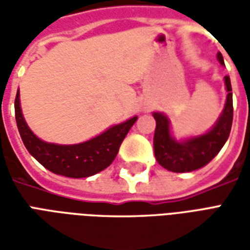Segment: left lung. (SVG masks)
Masks as SVG:
<instances>
[{"instance_id": "8db88e82", "label": "left lung", "mask_w": 250, "mask_h": 250, "mask_svg": "<svg viewBox=\"0 0 250 250\" xmlns=\"http://www.w3.org/2000/svg\"><path fill=\"white\" fill-rule=\"evenodd\" d=\"M218 62L224 65V57L217 53ZM226 85V103L214 127L204 135L177 141L170 132V122L166 115L154 112L157 122L154 134V154L162 167L173 173H188L204 167L220 152L230 134L233 123V95L229 76L224 77Z\"/></svg>"}]
</instances>
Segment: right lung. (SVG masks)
Returning a JSON list of instances; mask_svg holds the SVG:
<instances>
[{"instance_id": "add662e5", "label": "right lung", "mask_w": 250, "mask_h": 250, "mask_svg": "<svg viewBox=\"0 0 250 250\" xmlns=\"http://www.w3.org/2000/svg\"><path fill=\"white\" fill-rule=\"evenodd\" d=\"M14 111L20 135L30 155L49 171L68 178H87L108 167L138 119V116H134L79 145H55L41 141L28 127L21 112L19 91L14 100Z\"/></svg>"}]
</instances>
